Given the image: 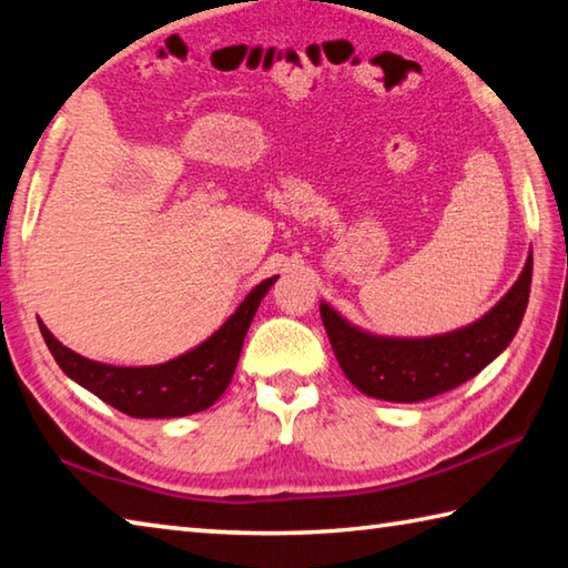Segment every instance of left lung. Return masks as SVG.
Listing matches in <instances>:
<instances>
[{"label": "left lung", "instance_id": "left-lung-1", "mask_svg": "<svg viewBox=\"0 0 568 568\" xmlns=\"http://www.w3.org/2000/svg\"><path fill=\"white\" fill-rule=\"evenodd\" d=\"M531 291V255L519 281L477 323L455 333L395 339L363 333L320 305L325 333L345 377L359 392L387 402H419L455 389L479 375L511 343L527 313Z\"/></svg>", "mask_w": 568, "mask_h": 568}]
</instances>
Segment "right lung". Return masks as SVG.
Instances as JSON below:
<instances>
[{
    "label": "right lung",
    "instance_id": "obj_1",
    "mask_svg": "<svg viewBox=\"0 0 568 568\" xmlns=\"http://www.w3.org/2000/svg\"><path fill=\"white\" fill-rule=\"evenodd\" d=\"M277 277H267L255 285L219 333L211 335L203 345L185 353L171 363L149 367H116L94 363L77 355L59 343L49 329L39 323L49 353L64 373L94 392L106 405L116 407L129 417H185L193 412L209 409L231 385L235 365H239L243 339L253 323L257 305L271 291Z\"/></svg>",
    "mask_w": 568,
    "mask_h": 568
}]
</instances>
